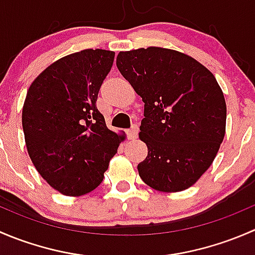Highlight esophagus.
Listing matches in <instances>:
<instances>
[{
	"label": "esophagus",
	"mask_w": 255,
	"mask_h": 255,
	"mask_svg": "<svg viewBox=\"0 0 255 255\" xmlns=\"http://www.w3.org/2000/svg\"><path fill=\"white\" fill-rule=\"evenodd\" d=\"M138 132H139V128L137 125H133L130 129H128V138L129 139H135L138 137Z\"/></svg>",
	"instance_id": "1"
}]
</instances>
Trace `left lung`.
Here are the masks:
<instances>
[{
	"instance_id": "1",
	"label": "left lung",
	"mask_w": 255,
	"mask_h": 255,
	"mask_svg": "<svg viewBox=\"0 0 255 255\" xmlns=\"http://www.w3.org/2000/svg\"><path fill=\"white\" fill-rule=\"evenodd\" d=\"M117 68L144 102L138 164L146 185L164 192L192 186L210 168L226 132V101L213 74L179 51H121Z\"/></svg>"
}]
</instances>
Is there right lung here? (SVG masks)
Wrapping results in <instances>:
<instances>
[{
  "mask_svg": "<svg viewBox=\"0 0 255 255\" xmlns=\"http://www.w3.org/2000/svg\"><path fill=\"white\" fill-rule=\"evenodd\" d=\"M113 60L115 53L102 49L64 56L27 92L22 125L28 154L43 179L66 196L96 189L122 142L96 107Z\"/></svg>",
  "mask_w": 255,
  "mask_h": 255,
  "instance_id": "right-lung-1",
  "label": "right lung"
}]
</instances>
